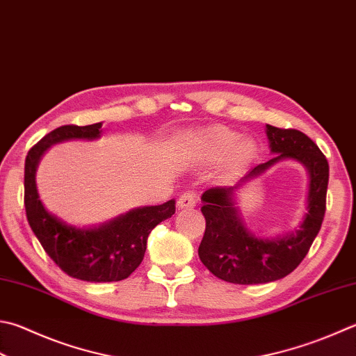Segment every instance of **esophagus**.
<instances>
[{"mask_svg":"<svg viewBox=\"0 0 356 356\" xmlns=\"http://www.w3.org/2000/svg\"><path fill=\"white\" fill-rule=\"evenodd\" d=\"M197 206V198L193 193H183L178 198V209H192Z\"/></svg>","mask_w":356,"mask_h":356,"instance_id":"34e87169","label":"esophagus"}]
</instances>
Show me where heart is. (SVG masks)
I'll return each mask as SVG.
<instances>
[{"instance_id":"1","label":"heart","mask_w":356,"mask_h":356,"mask_svg":"<svg viewBox=\"0 0 356 356\" xmlns=\"http://www.w3.org/2000/svg\"><path fill=\"white\" fill-rule=\"evenodd\" d=\"M184 155L197 164L221 161L226 177L246 172L259 155V144L252 136H240L225 125H209L184 131L179 138Z\"/></svg>"}]
</instances>
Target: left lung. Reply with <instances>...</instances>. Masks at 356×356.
Masks as SVG:
<instances>
[{
  "label": "left lung",
  "instance_id": "8db88e82",
  "mask_svg": "<svg viewBox=\"0 0 356 356\" xmlns=\"http://www.w3.org/2000/svg\"><path fill=\"white\" fill-rule=\"evenodd\" d=\"M265 133L273 155L270 161L254 167L236 186L212 187L201 195L206 231L198 248L200 260L213 276L231 284H268L288 276L307 256L324 220L328 163L323 152L302 131L266 124ZM282 160H294L307 170L306 212L299 228L282 236H264L245 226L238 193Z\"/></svg>",
  "mask_w": 356,
  "mask_h": 356
}]
</instances>
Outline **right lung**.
Listing matches in <instances>:
<instances>
[{
	"mask_svg": "<svg viewBox=\"0 0 356 356\" xmlns=\"http://www.w3.org/2000/svg\"><path fill=\"white\" fill-rule=\"evenodd\" d=\"M100 136L102 122L63 125L33 145L24 163V206L33 234L62 271L86 282H118L140 265L149 234L175 213V200L159 206L135 207L100 225L76 226L46 209L35 178L40 161L52 145L96 140Z\"/></svg>",
	"mask_w": 356,
	"mask_h": 356,
	"instance_id": "add662e5",
	"label": "right lung"
}]
</instances>
